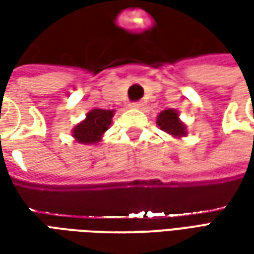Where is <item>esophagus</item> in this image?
I'll use <instances>...</instances> for the list:
<instances>
[{
  "instance_id": "obj_1",
  "label": "esophagus",
  "mask_w": 254,
  "mask_h": 254,
  "mask_svg": "<svg viewBox=\"0 0 254 254\" xmlns=\"http://www.w3.org/2000/svg\"><path fill=\"white\" fill-rule=\"evenodd\" d=\"M130 107L132 109H141L143 107V102H133V103H130Z\"/></svg>"
}]
</instances>
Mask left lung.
<instances>
[{
  "label": "left lung",
  "instance_id": "1",
  "mask_svg": "<svg viewBox=\"0 0 254 254\" xmlns=\"http://www.w3.org/2000/svg\"><path fill=\"white\" fill-rule=\"evenodd\" d=\"M158 127L174 138L185 137L188 134L187 125L180 120V113L176 109H167L156 117Z\"/></svg>",
  "mask_w": 254,
  "mask_h": 254
}]
</instances>
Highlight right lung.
<instances>
[{"instance_id": "obj_1", "label": "right lung", "mask_w": 254, "mask_h": 254, "mask_svg": "<svg viewBox=\"0 0 254 254\" xmlns=\"http://www.w3.org/2000/svg\"><path fill=\"white\" fill-rule=\"evenodd\" d=\"M114 117V110L92 109L85 114L83 121L78 122L73 127L72 137L84 145H95L103 137L106 130L110 127L111 120Z\"/></svg>"}]
</instances>
